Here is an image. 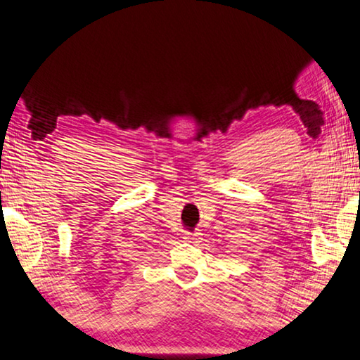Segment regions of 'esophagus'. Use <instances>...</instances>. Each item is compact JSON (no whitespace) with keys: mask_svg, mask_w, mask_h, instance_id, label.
Returning <instances> with one entry per match:
<instances>
[{"mask_svg":"<svg viewBox=\"0 0 360 360\" xmlns=\"http://www.w3.org/2000/svg\"><path fill=\"white\" fill-rule=\"evenodd\" d=\"M195 236H196V235H195V233H191V231H188V230H185V231H184V238H185L186 241H193V240H196Z\"/></svg>","mask_w":360,"mask_h":360,"instance_id":"34e87169","label":"esophagus"}]
</instances>
